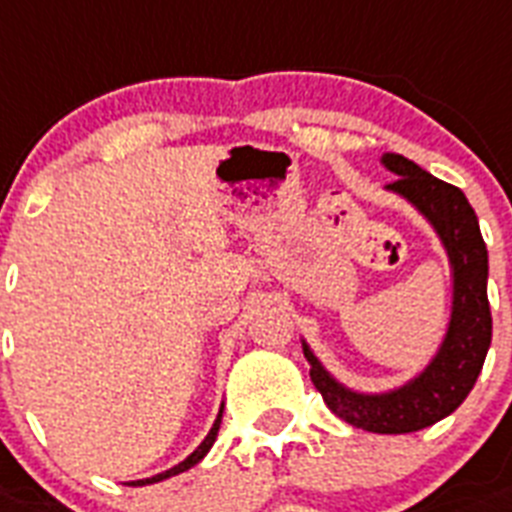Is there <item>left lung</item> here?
I'll return each mask as SVG.
<instances>
[{"instance_id":"1","label":"left lung","mask_w":512,"mask_h":512,"mask_svg":"<svg viewBox=\"0 0 512 512\" xmlns=\"http://www.w3.org/2000/svg\"><path fill=\"white\" fill-rule=\"evenodd\" d=\"M381 162L397 176L386 189L405 197L429 220L450 257L452 315L442 347L421 376L384 394L352 392L323 368L305 342L302 350L315 389L331 413L373 434H410L455 413L484 368L492 344V313L486 299L489 257L479 218L458 186L444 184L402 155H384Z\"/></svg>"}]
</instances>
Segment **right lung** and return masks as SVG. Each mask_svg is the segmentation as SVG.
I'll list each match as a JSON object with an SVG mask.
<instances>
[{
	"mask_svg": "<svg viewBox=\"0 0 512 512\" xmlns=\"http://www.w3.org/2000/svg\"><path fill=\"white\" fill-rule=\"evenodd\" d=\"M220 418H223V410H220V413H218V418H215L213 429H210V434L205 436V442L199 444L197 450L191 452L189 458H186V460H181V463H178V465H173V468H170V471H165V473H157V476H152V479H141V481H134V484H139V486H144V484H155V481L170 479V476H178V473L189 471L191 465H197L199 460L205 458L207 452H210V447H213L215 436H218V429H220Z\"/></svg>",
	"mask_w": 512,
	"mask_h": 512,
	"instance_id": "1",
	"label": "right lung"
}]
</instances>
